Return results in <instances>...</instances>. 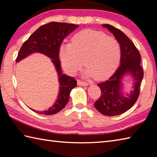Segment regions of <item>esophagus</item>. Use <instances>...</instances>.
<instances>
[{"label": "esophagus", "instance_id": "1", "mask_svg": "<svg viewBox=\"0 0 157 157\" xmlns=\"http://www.w3.org/2000/svg\"><path fill=\"white\" fill-rule=\"evenodd\" d=\"M78 84L79 86H88V83L86 82H82L81 80L78 81Z\"/></svg>", "mask_w": 157, "mask_h": 157}]
</instances>
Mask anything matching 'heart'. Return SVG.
<instances>
[{
    "mask_svg": "<svg viewBox=\"0 0 157 157\" xmlns=\"http://www.w3.org/2000/svg\"><path fill=\"white\" fill-rule=\"evenodd\" d=\"M59 58L68 73H75L84 61L88 75L104 79L117 68L121 59V47L113 37L101 31L86 29L76 33L71 43L61 45Z\"/></svg>",
    "mask_w": 157,
    "mask_h": 157,
    "instance_id": "b5f03b06",
    "label": "heart"
}]
</instances>
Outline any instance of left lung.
Segmentation results:
<instances>
[{
    "label": "left lung",
    "mask_w": 157,
    "mask_h": 157,
    "mask_svg": "<svg viewBox=\"0 0 157 157\" xmlns=\"http://www.w3.org/2000/svg\"><path fill=\"white\" fill-rule=\"evenodd\" d=\"M113 33L121 47L120 65L108 80L98 84L101 96L94 104L99 113L107 116L120 115L129 110L137 100L140 84L144 78L141 67V55L130 39L121 30L108 24L102 25ZM129 74L134 78L133 90L125 96L122 93L121 80L125 75Z\"/></svg>",
    "instance_id": "left-lung-1"
}]
</instances>
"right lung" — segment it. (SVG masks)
Instances as JSON below:
<instances>
[{
    "label": "right lung",
    "mask_w": 157,
    "mask_h": 157,
    "mask_svg": "<svg viewBox=\"0 0 157 157\" xmlns=\"http://www.w3.org/2000/svg\"><path fill=\"white\" fill-rule=\"evenodd\" d=\"M78 27V25L74 24L57 22L42 25L31 34L19 51L16 62L33 53H40L51 59L58 75L59 89L55 104L45 111L39 112L31 109L36 113L46 115L58 113L67 104L71 90L77 86V81L74 78L62 73L59 53V47L63 40Z\"/></svg>",
    "instance_id": "1"
}]
</instances>
